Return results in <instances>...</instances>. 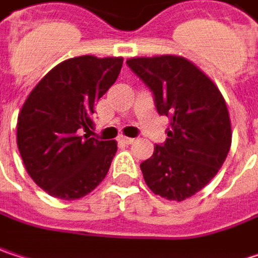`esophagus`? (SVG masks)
<instances>
[{
    "label": "esophagus",
    "instance_id": "esophagus-1",
    "mask_svg": "<svg viewBox=\"0 0 258 258\" xmlns=\"http://www.w3.org/2000/svg\"><path fill=\"white\" fill-rule=\"evenodd\" d=\"M122 143H125V144H131V143H134L136 142V139H131V137H125V136H122L121 139H119Z\"/></svg>",
    "mask_w": 258,
    "mask_h": 258
}]
</instances>
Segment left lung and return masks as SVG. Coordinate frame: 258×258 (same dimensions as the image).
<instances>
[{"instance_id":"obj_1","label":"left lung","mask_w":258,"mask_h":258,"mask_svg":"<svg viewBox=\"0 0 258 258\" xmlns=\"http://www.w3.org/2000/svg\"><path fill=\"white\" fill-rule=\"evenodd\" d=\"M128 67L153 92L160 115L171 118L166 142L140 163L147 187L182 202L218 174L232 142L226 102L218 86L184 56H136Z\"/></svg>"}]
</instances>
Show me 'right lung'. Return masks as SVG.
I'll return each instance as SVG.
<instances>
[{
  "label": "right lung",
  "instance_id": "add662e5",
  "mask_svg": "<svg viewBox=\"0 0 258 258\" xmlns=\"http://www.w3.org/2000/svg\"><path fill=\"white\" fill-rule=\"evenodd\" d=\"M122 61L93 55L66 59L35 86L19 112L17 146L26 171L56 199L84 197L109 171L116 142L89 133L95 105L118 79Z\"/></svg>",
  "mask_w": 258,
  "mask_h": 258
}]
</instances>
